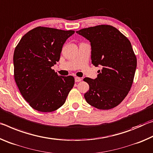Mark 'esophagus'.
Listing matches in <instances>:
<instances>
[{"label":"esophagus","mask_w":153,"mask_h":153,"mask_svg":"<svg viewBox=\"0 0 153 153\" xmlns=\"http://www.w3.org/2000/svg\"><path fill=\"white\" fill-rule=\"evenodd\" d=\"M75 81H76V82H81L82 78H80V77H75Z\"/></svg>","instance_id":"1"}]
</instances>
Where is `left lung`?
<instances>
[{"mask_svg": "<svg viewBox=\"0 0 153 153\" xmlns=\"http://www.w3.org/2000/svg\"><path fill=\"white\" fill-rule=\"evenodd\" d=\"M76 33L90 41L92 63L101 68L96 79H84L90 87L85 99L98 109L117 107L128 95L135 75L137 60L131 42L108 25L84 28Z\"/></svg>", "mask_w": 153, "mask_h": 153, "instance_id": "obj_1", "label": "left lung"}]
</instances>
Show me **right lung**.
<instances>
[{
    "instance_id": "1",
    "label": "right lung",
    "mask_w": 153,
    "mask_h": 153,
    "mask_svg": "<svg viewBox=\"0 0 153 153\" xmlns=\"http://www.w3.org/2000/svg\"><path fill=\"white\" fill-rule=\"evenodd\" d=\"M74 33L37 27L25 33L15 48V82L23 97L35 110L58 109L74 87L73 76H59L51 67L59 61L64 43Z\"/></svg>"
}]
</instances>
